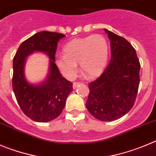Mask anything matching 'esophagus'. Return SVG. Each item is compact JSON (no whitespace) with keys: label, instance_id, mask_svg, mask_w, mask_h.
I'll return each instance as SVG.
<instances>
[{"label":"esophagus","instance_id":"1","mask_svg":"<svg viewBox=\"0 0 156 156\" xmlns=\"http://www.w3.org/2000/svg\"><path fill=\"white\" fill-rule=\"evenodd\" d=\"M79 85H80L79 82H74L73 83V88H74V89H75L77 87L79 86Z\"/></svg>","mask_w":156,"mask_h":156}]
</instances>
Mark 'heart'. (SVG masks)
I'll return each instance as SVG.
<instances>
[{"mask_svg":"<svg viewBox=\"0 0 156 156\" xmlns=\"http://www.w3.org/2000/svg\"><path fill=\"white\" fill-rule=\"evenodd\" d=\"M63 53L55 57V64L65 78H75L78 63L84 75L93 78L101 74L107 64L108 44L101 34L77 37L65 45Z\"/></svg>","mask_w":156,"mask_h":156,"instance_id":"1","label":"heart"}]
</instances>
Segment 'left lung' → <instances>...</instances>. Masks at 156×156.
Here are the masks:
<instances>
[{
    "instance_id": "1",
    "label": "left lung",
    "mask_w": 156,
    "mask_h": 156,
    "mask_svg": "<svg viewBox=\"0 0 156 156\" xmlns=\"http://www.w3.org/2000/svg\"><path fill=\"white\" fill-rule=\"evenodd\" d=\"M104 30L111 41V60L103 73L88 84L86 108L95 119L111 122L124 116L133 107L141 65L135 48L126 39Z\"/></svg>"
}]
</instances>
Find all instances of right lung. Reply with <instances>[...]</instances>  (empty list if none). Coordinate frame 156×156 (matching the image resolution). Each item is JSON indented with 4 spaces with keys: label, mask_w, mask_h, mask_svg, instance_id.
Listing matches in <instances>:
<instances>
[{
    "label": "right lung",
    "mask_w": 156,
    "mask_h": 156,
    "mask_svg": "<svg viewBox=\"0 0 156 156\" xmlns=\"http://www.w3.org/2000/svg\"><path fill=\"white\" fill-rule=\"evenodd\" d=\"M65 36L45 30L36 33L21 43L13 59L14 95L23 112L35 122H48L58 118L73 91L72 83L62 77L55 63L58 42ZM34 51L45 53L51 59L47 79L37 86L27 83L23 72L26 58Z\"/></svg>",
    "instance_id": "right-lung-1"
}]
</instances>
